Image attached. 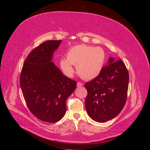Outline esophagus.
Instances as JSON below:
<instances>
[{
  "mask_svg": "<svg viewBox=\"0 0 150 150\" xmlns=\"http://www.w3.org/2000/svg\"><path fill=\"white\" fill-rule=\"evenodd\" d=\"M83 86V84L81 83V82H78V83H77V86L78 87H81V86Z\"/></svg>",
  "mask_w": 150,
  "mask_h": 150,
  "instance_id": "1",
  "label": "esophagus"
}]
</instances>
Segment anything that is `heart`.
Masks as SVG:
<instances>
[{
	"mask_svg": "<svg viewBox=\"0 0 150 150\" xmlns=\"http://www.w3.org/2000/svg\"><path fill=\"white\" fill-rule=\"evenodd\" d=\"M106 59V52L100 47L77 45L67 52V59L62 58L60 60V66L66 75L71 76L74 73L72 65H74L81 77L92 79L101 72Z\"/></svg>",
	"mask_w": 150,
	"mask_h": 150,
	"instance_id": "obj_1",
	"label": "heart"
}]
</instances>
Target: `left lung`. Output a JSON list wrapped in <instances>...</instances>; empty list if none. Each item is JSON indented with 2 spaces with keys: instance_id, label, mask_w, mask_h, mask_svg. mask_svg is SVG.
I'll use <instances>...</instances> for the list:
<instances>
[{
  "instance_id": "left-lung-1",
  "label": "left lung",
  "mask_w": 150,
  "mask_h": 150,
  "mask_svg": "<svg viewBox=\"0 0 150 150\" xmlns=\"http://www.w3.org/2000/svg\"><path fill=\"white\" fill-rule=\"evenodd\" d=\"M129 74L121 59L109 58L96 78L85 84L88 95L85 106L88 114L97 122L114 118L122 110L127 99Z\"/></svg>"
}]
</instances>
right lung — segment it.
<instances>
[{"mask_svg":"<svg viewBox=\"0 0 150 150\" xmlns=\"http://www.w3.org/2000/svg\"><path fill=\"white\" fill-rule=\"evenodd\" d=\"M62 40H47L34 49L25 59L20 85L27 106L42 121L54 123L66 112V100L77 82L67 78L52 62Z\"/></svg>","mask_w":150,"mask_h":150,"instance_id":"add662e5","label":"right lung"}]
</instances>
